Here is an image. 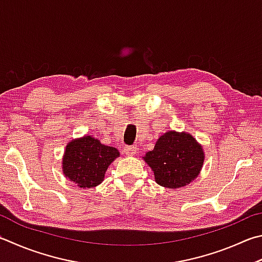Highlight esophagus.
Listing matches in <instances>:
<instances>
[{
    "label": "esophagus",
    "mask_w": 262,
    "mask_h": 262,
    "mask_svg": "<svg viewBox=\"0 0 262 262\" xmlns=\"http://www.w3.org/2000/svg\"><path fill=\"white\" fill-rule=\"evenodd\" d=\"M123 150H124L125 155H127V156H135L136 152H137V148L131 147V146H125L124 149H123Z\"/></svg>",
    "instance_id": "obj_1"
}]
</instances>
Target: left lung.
<instances>
[{"label": "left lung", "mask_w": 262, "mask_h": 262, "mask_svg": "<svg viewBox=\"0 0 262 262\" xmlns=\"http://www.w3.org/2000/svg\"><path fill=\"white\" fill-rule=\"evenodd\" d=\"M203 146L187 132L170 130L157 139L154 149L142 157L154 172L155 181L171 189L189 185L204 164Z\"/></svg>", "instance_id": "8db88e82"}]
</instances>
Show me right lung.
Wrapping results in <instances>:
<instances>
[{"mask_svg":"<svg viewBox=\"0 0 262 262\" xmlns=\"http://www.w3.org/2000/svg\"><path fill=\"white\" fill-rule=\"evenodd\" d=\"M120 151L106 146L91 136H83L66 145L62 156V173L80 188H92L100 185L105 173Z\"/></svg>","mask_w":262,"mask_h":262,"instance_id":"obj_1","label":"right lung"}]
</instances>
